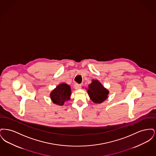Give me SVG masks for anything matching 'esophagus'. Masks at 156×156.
I'll return each instance as SVG.
<instances>
[{
	"instance_id": "34e87169",
	"label": "esophagus",
	"mask_w": 156,
	"mask_h": 156,
	"mask_svg": "<svg viewBox=\"0 0 156 156\" xmlns=\"http://www.w3.org/2000/svg\"><path fill=\"white\" fill-rule=\"evenodd\" d=\"M81 84H78L75 83L74 85V88L75 89H80L81 88Z\"/></svg>"
}]
</instances>
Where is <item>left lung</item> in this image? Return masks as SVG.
<instances>
[{
  "instance_id": "1",
  "label": "left lung",
  "mask_w": 156,
  "mask_h": 156,
  "mask_svg": "<svg viewBox=\"0 0 156 156\" xmlns=\"http://www.w3.org/2000/svg\"><path fill=\"white\" fill-rule=\"evenodd\" d=\"M87 92L91 101L95 104L102 103L108 98L109 93V90L97 80H92V83L88 85Z\"/></svg>"
}]
</instances>
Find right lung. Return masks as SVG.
Here are the masks:
<instances>
[{
    "instance_id": "1",
    "label": "right lung",
    "mask_w": 156,
    "mask_h": 156,
    "mask_svg": "<svg viewBox=\"0 0 156 156\" xmlns=\"http://www.w3.org/2000/svg\"><path fill=\"white\" fill-rule=\"evenodd\" d=\"M71 94L70 86L67 83H62L52 90L50 93V98L54 104L62 106L66 101L70 99Z\"/></svg>"
}]
</instances>
